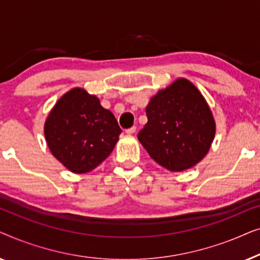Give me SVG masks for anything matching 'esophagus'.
I'll use <instances>...</instances> for the list:
<instances>
[{
    "label": "esophagus",
    "instance_id": "34e87169",
    "mask_svg": "<svg viewBox=\"0 0 260 260\" xmlns=\"http://www.w3.org/2000/svg\"><path fill=\"white\" fill-rule=\"evenodd\" d=\"M125 133H126L127 135H133V134H135V133H136V126H131V127H129V129L125 130Z\"/></svg>",
    "mask_w": 260,
    "mask_h": 260
}]
</instances>
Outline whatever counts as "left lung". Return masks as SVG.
<instances>
[{
	"instance_id": "left-lung-1",
	"label": "left lung",
	"mask_w": 260,
	"mask_h": 260,
	"mask_svg": "<svg viewBox=\"0 0 260 260\" xmlns=\"http://www.w3.org/2000/svg\"><path fill=\"white\" fill-rule=\"evenodd\" d=\"M148 123L137 137L150 157L170 172L191 168L207 154L215 122L204 95L180 78L158 91L145 109Z\"/></svg>"
}]
</instances>
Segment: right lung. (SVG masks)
I'll list each match as a JSON object with an SVG mask.
<instances>
[{"label":"right lung","instance_id":"obj_1","mask_svg":"<svg viewBox=\"0 0 260 260\" xmlns=\"http://www.w3.org/2000/svg\"><path fill=\"white\" fill-rule=\"evenodd\" d=\"M120 133L112 112L79 87L59 99L45 123L49 150L76 174L88 173L101 165L111 154Z\"/></svg>","mask_w":260,"mask_h":260}]
</instances>
